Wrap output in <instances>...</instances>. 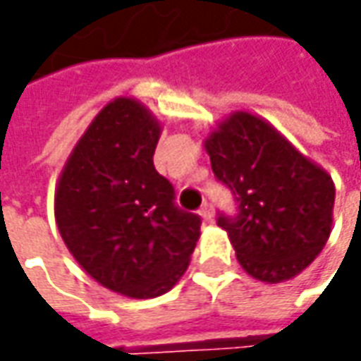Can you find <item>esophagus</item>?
<instances>
[{
	"mask_svg": "<svg viewBox=\"0 0 361 361\" xmlns=\"http://www.w3.org/2000/svg\"><path fill=\"white\" fill-rule=\"evenodd\" d=\"M199 213H201V216L204 219V221H213V216H215V209H213V204H211V202H204Z\"/></svg>",
	"mask_w": 361,
	"mask_h": 361,
	"instance_id": "1",
	"label": "esophagus"
}]
</instances>
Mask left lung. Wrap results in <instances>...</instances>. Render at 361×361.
<instances>
[{
	"mask_svg": "<svg viewBox=\"0 0 361 361\" xmlns=\"http://www.w3.org/2000/svg\"><path fill=\"white\" fill-rule=\"evenodd\" d=\"M215 178L235 197L216 211L241 267L279 283L305 269L331 233V176L299 154L265 120L237 112L207 138Z\"/></svg>",
	"mask_w": 361,
	"mask_h": 361,
	"instance_id": "left-lung-1",
	"label": "left lung"
}]
</instances>
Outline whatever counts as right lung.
Returning <instances> with one entry per match:
<instances>
[{
	"label": "right lung",
	"mask_w": 361,
	"mask_h": 361,
	"mask_svg": "<svg viewBox=\"0 0 361 361\" xmlns=\"http://www.w3.org/2000/svg\"><path fill=\"white\" fill-rule=\"evenodd\" d=\"M160 126L118 98L94 118L63 169L56 223L66 247L98 283L128 298L166 293L187 271L201 216L183 211L154 169Z\"/></svg>",
	"instance_id": "1"
}]
</instances>
